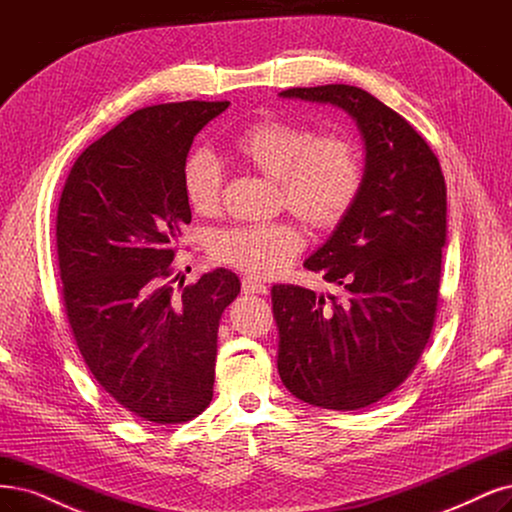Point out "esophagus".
I'll use <instances>...</instances> for the list:
<instances>
[{"mask_svg":"<svg viewBox=\"0 0 512 512\" xmlns=\"http://www.w3.org/2000/svg\"><path fill=\"white\" fill-rule=\"evenodd\" d=\"M241 290L245 292V294H267V286L262 284V281H258V279H254V277H243V281H241Z\"/></svg>","mask_w":512,"mask_h":512,"instance_id":"obj_1","label":"esophagus"}]
</instances>
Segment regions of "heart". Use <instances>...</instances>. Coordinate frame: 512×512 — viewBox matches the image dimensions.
Wrapping results in <instances>:
<instances>
[{
  "label": "heart",
  "mask_w": 512,
  "mask_h": 512,
  "mask_svg": "<svg viewBox=\"0 0 512 512\" xmlns=\"http://www.w3.org/2000/svg\"><path fill=\"white\" fill-rule=\"evenodd\" d=\"M315 134L303 122L262 118L243 129L235 150L245 163L277 180L284 201L309 226L334 228L356 205L364 186V161L358 144L345 133ZM184 192L197 214H216L222 203L224 169L218 156L197 148L186 156ZM301 228L292 222L233 226L216 233V260L254 275L273 277L301 254Z\"/></svg>",
  "instance_id": "obj_1"
}]
</instances>
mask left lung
<instances>
[{
	"instance_id": "8db88e82",
	"label": "left lung",
	"mask_w": 512,
	"mask_h": 512,
	"mask_svg": "<svg viewBox=\"0 0 512 512\" xmlns=\"http://www.w3.org/2000/svg\"><path fill=\"white\" fill-rule=\"evenodd\" d=\"M279 95L337 105L364 137L360 197L305 260L339 294L326 301L301 286L271 290L281 381L313 407L358 411L394 392L430 339L447 239L445 175L426 139L358 86Z\"/></svg>"
}]
</instances>
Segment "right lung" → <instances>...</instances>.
Instances as JSON below:
<instances>
[{
  "label": "right lung",
  "mask_w": 512,
  "mask_h": 512,
  "mask_svg": "<svg viewBox=\"0 0 512 512\" xmlns=\"http://www.w3.org/2000/svg\"><path fill=\"white\" fill-rule=\"evenodd\" d=\"M228 101L137 110L88 146L57 211L67 322L97 383L129 415L184 424L214 396L218 326L239 290L228 269L173 290L190 224L182 171L192 139Z\"/></svg>",
  "instance_id": "1"
}]
</instances>
